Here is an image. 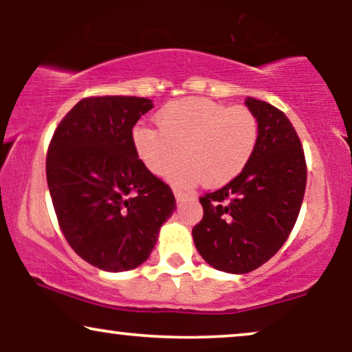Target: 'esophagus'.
<instances>
[{
	"label": "esophagus",
	"instance_id": "1",
	"mask_svg": "<svg viewBox=\"0 0 352 352\" xmlns=\"http://www.w3.org/2000/svg\"><path fill=\"white\" fill-rule=\"evenodd\" d=\"M173 194H175V197H176V201H184L186 199H189V197H192L190 194H187V192H184V190H181V189H173Z\"/></svg>",
	"mask_w": 352,
	"mask_h": 352
}]
</instances>
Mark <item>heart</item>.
<instances>
[{
	"instance_id": "obj_1",
	"label": "heart",
	"mask_w": 352,
	"mask_h": 352,
	"mask_svg": "<svg viewBox=\"0 0 352 352\" xmlns=\"http://www.w3.org/2000/svg\"><path fill=\"white\" fill-rule=\"evenodd\" d=\"M155 120L158 128L136 124L131 144L142 165L158 176L184 157L166 173L173 184H228L247 168L258 144V120L242 105L182 99L163 105Z\"/></svg>"
}]
</instances>
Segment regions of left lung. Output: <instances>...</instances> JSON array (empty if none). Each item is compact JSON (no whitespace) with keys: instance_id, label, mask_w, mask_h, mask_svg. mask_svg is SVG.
<instances>
[{"instance_id":"left-lung-1","label":"left lung","mask_w":352,"mask_h":352,"mask_svg":"<svg viewBox=\"0 0 352 352\" xmlns=\"http://www.w3.org/2000/svg\"><path fill=\"white\" fill-rule=\"evenodd\" d=\"M245 105L259 128L252 160L228 186L201 197L204 219L192 229L200 256L229 274L252 272L280 250L306 189L305 152L287 115L254 98Z\"/></svg>"}]
</instances>
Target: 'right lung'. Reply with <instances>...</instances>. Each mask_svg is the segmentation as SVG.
<instances>
[{
    "mask_svg": "<svg viewBox=\"0 0 352 352\" xmlns=\"http://www.w3.org/2000/svg\"><path fill=\"white\" fill-rule=\"evenodd\" d=\"M152 107L133 96L81 99L47 148V187L62 232L80 258L105 272L147 261L176 210L170 186L131 144L133 126Z\"/></svg>",
    "mask_w": 352,
    "mask_h": 352,
    "instance_id": "add662e5",
    "label": "right lung"
}]
</instances>
